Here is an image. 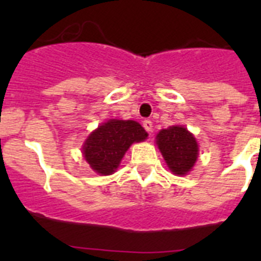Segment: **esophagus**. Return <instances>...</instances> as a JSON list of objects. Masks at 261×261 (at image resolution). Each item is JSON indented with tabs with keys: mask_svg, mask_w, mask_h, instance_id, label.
<instances>
[{
	"mask_svg": "<svg viewBox=\"0 0 261 261\" xmlns=\"http://www.w3.org/2000/svg\"><path fill=\"white\" fill-rule=\"evenodd\" d=\"M142 125H144V128L146 129L147 133H151L153 132V121L149 119L144 120V123H142Z\"/></svg>",
	"mask_w": 261,
	"mask_h": 261,
	"instance_id": "34e87169",
	"label": "esophagus"
}]
</instances>
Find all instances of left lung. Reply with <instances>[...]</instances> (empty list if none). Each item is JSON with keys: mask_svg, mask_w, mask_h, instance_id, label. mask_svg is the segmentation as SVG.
I'll use <instances>...</instances> for the list:
<instances>
[{"mask_svg": "<svg viewBox=\"0 0 261 261\" xmlns=\"http://www.w3.org/2000/svg\"><path fill=\"white\" fill-rule=\"evenodd\" d=\"M156 145L172 174L183 176L192 170L197 156L199 145L195 136L183 125H172L156 135Z\"/></svg>", "mask_w": 261, "mask_h": 261, "instance_id": "obj_1", "label": "left lung"}]
</instances>
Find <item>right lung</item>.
I'll list each match as a JSON object with an SVG mask.
<instances>
[{"label":"right lung","mask_w":261,"mask_h":261,"mask_svg":"<svg viewBox=\"0 0 261 261\" xmlns=\"http://www.w3.org/2000/svg\"><path fill=\"white\" fill-rule=\"evenodd\" d=\"M146 137L147 133L137 121L111 119L87 137L82 153L94 171L111 175L117 170L129 146Z\"/></svg>","instance_id":"right-lung-1"}]
</instances>
